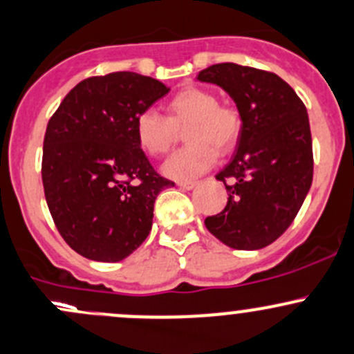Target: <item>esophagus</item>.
<instances>
[{
    "instance_id": "1",
    "label": "esophagus",
    "mask_w": 354,
    "mask_h": 354,
    "mask_svg": "<svg viewBox=\"0 0 354 354\" xmlns=\"http://www.w3.org/2000/svg\"><path fill=\"white\" fill-rule=\"evenodd\" d=\"M177 185L178 187H182V189H192L196 185V182L194 180H185V182H177Z\"/></svg>"
}]
</instances>
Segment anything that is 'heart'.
Wrapping results in <instances>:
<instances>
[{"mask_svg":"<svg viewBox=\"0 0 354 354\" xmlns=\"http://www.w3.org/2000/svg\"><path fill=\"white\" fill-rule=\"evenodd\" d=\"M185 127L189 145L162 165V172L176 180L201 176L213 167L216 151L220 155L229 153L239 139L243 118L236 106L218 103L212 91L184 87L167 101V117L153 108L136 117V141L146 155L163 156L172 149L178 131Z\"/></svg>","mask_w":354,"mask_h":354,"instance_id":"b5f03b06","label":"heart"}]
</instances>
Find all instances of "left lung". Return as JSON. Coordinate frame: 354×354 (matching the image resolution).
<instances>
[{
    "label": "left lung",
    "mask_w": 354,
    "mask_h": 354,
    "mask_svg": "<svg viewBox=\"0 0 354 354\" xmlns=\"http://www.w3.org/2000/svg\"><path fill=\"white\" fill-rule=\"evenodd\" d=\"M198 80L227 91L243 118L237 151L216 174L229 199L205 225L229 248L260 250L288 230L313 180L306 106L286 80L253 66L216 63Z\"/></svg>",
    "instance_id": "8db88e82"
}]
</instances>
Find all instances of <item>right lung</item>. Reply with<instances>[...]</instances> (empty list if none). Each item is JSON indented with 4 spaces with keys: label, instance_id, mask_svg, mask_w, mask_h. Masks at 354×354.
Here are the masks:
<instances>
[{
    "label": "right lung",
    "instance_id": "1",
    "mask_svg": "<svg viewBox=\"0 0 354 354\" xmlns=\"http://www.w3.org/2000/svg\"><path fill=\"white\" fill-rule=\"evenodd\" d=\"M151 77L113 72L84 79L50 118L43 185L65 243L94 261H120L153 223L162 177L136 141V117L169 93Z\"/></svg>",
    "mask_w": 354,
    "mask_h": 354
}]
</instances>
